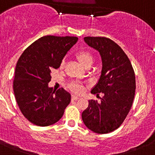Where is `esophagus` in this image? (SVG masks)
I'll use <instances>...</instances> for the list:
<instances>
[{"label":"esophagus","instance_id":"obj_1","mask_svg":"<svg viewBox=\"0 0 155 155\" xmlns=\"http://www.w3.org/2000/svg\"><path fill=\"white\" fill-rule=\"evenodd\" d=\"M79 98H80L79 97L76 96V95H73L72 96H71V99L74 100V101H77V100L79 99Z\"/></svg>","mask_w":155,"mask_h":155}]
</instances>
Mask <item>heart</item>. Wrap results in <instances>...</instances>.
I'll list each match as a JSON object with an SVG mask.
<instances>
[{
  "instance_id": "heart-1",
  "label": "heart",
  "mask_w": 155,
  "mask_h": 155,
  "mask_svg": "<svg viewBox=\"0 0 155 155\" xmlns=\"http://www.w3.org/2000/svg\"><path fill=\"white\" fill-rule=\"evenodd\" d=\"M77 58L79 60L80 63H82L84 66L89 68L93 64L94 60H95V57H94L93 54L91 53L89 51L87 50H82L80 51L77 53ZM65 64V59H63L61 62V66H63ZM69 88L72 92H76V93H81L84 91V87L81 84H78V83L74 82L71 83L69 85Z\"/></svg>"
}]
</instances>
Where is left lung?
Masks as SVG:
<instances>
[{
  "mask_svg": "<svg viewBox=\"0 0 155 155\" xmlns=\"http://www.w3.org/2000/svg\"><path fill=\"white\" fill-rule=\"evenodd\" d=\"M84 41L101 54V77L91 93L104 96L100 103L89 100L82 119L95 133H110L122 125L131 108L136 89L134 71L124 51L110 39L87 36Z\"/></svg>",
  "mask_w": 155,
  "mask_h": 155,
  "instance_id": "obj_1",
  "label": "left lung"
}]
</instances>
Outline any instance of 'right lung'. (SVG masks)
<instances>
[{"mask_svg": "<svg viewBox=\"0 0 155 155\" xmlns=\"http://www.w3.org/2000/svg\"><path fill=\"white\" fill-rule=\"evenodd\" d=\"M75 36H45L32 43L17 62L13 91L19 109L33 125L48 126L58 122L71 101L63 88L48 87L52 69L60 66Z\"/></svg>", "mask_w": 155, "mask_h": 155, "instance_id": "1", "label": "right lung"}]
</instances>
